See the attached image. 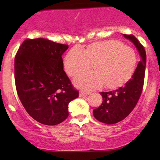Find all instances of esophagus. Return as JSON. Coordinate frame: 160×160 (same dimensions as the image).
Instances as JSON below:
<instances>
[{"mask_svg": "<svg viewBox=\"0 0 160 160\" xmlns=\"http://www.w3.org/2000/svg\"><path fill=\"white\" fill-rule=\"evenodd\" d=\"M91 92L90 91H81L80 92V96L82 97V96H86V95H88L89 94H90Z\"/></svg>", "mask_w": 160, "mask_h": 160, "instance_id": "esophagus-1", "label": "esophagus"}]
</instances>
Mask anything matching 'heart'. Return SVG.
I'll use <instances>...</instances> for the list:
<instances>
[{
	"label": "heart",
	"instance_id": "b5f03b06",
	"mask_svg": "<svg viewBox=\"0 0 160 160\" xmlns=\"http://www.w3.org/2000/svg\"><path fill=\"white\" fill-rule=\"evenodd\" d=\"M136 63L135 51L115 40L94 43L84 51L74 48L64 60L66 72L71 76L83 72L93 65L94 71L74 79L75 85L84 89H96L104 83L108 88L120 86L131 78Z\"/></svg>",
	"mask_w": 160,
	"mask_h": 160
}]
</instances>
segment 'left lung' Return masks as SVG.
Wrapping results in <instances>:
<instances>
[{"label": "left lung", "instance_id": "8db88e82", "mask_svg": "<svg viewBox=\"0 0 160 160\" xmlns=\"http://www.w3.org/2000/svg\"><path fill=\"white\" fill-rule=\"evenodd\" d=\"M124 38L132 42L141 57L135 72L131 79L123 86L111 92H102L103 102L93 115L97 120L106 124H114L124 120L135 108L142 92L144 85L146 52L140 42L134 35L123 34Z\"/></svg>", "mask_w": 160, "mask_h": 160}]
</instances>
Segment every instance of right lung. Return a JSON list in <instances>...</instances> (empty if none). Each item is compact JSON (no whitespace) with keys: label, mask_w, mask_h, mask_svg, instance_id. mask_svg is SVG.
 Returning a JSON list of instances; mask_svg holds the SVG:
<instances>
[{"label":"right lung","mask_w":160,"mask_h":160,"mask_svg":"<svg viewBox=\"0 0 160 160\" xmlns=\"http://www.w3.org/2000/svg\"><path fill=\"white\" fill-rule=\"evenodd\" d=\"M65 44L44 38L27 39L15 57L17 94L29 115L55 126L68 117V104L79 96L63 70Z\"/></svg>","instance_id":"1"}]
</instances>
